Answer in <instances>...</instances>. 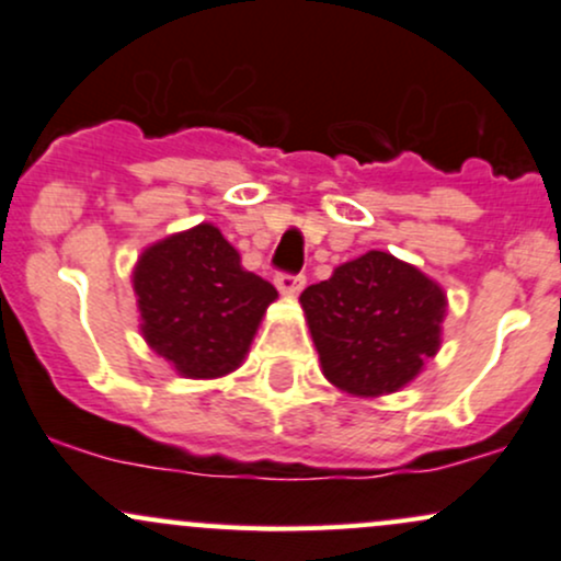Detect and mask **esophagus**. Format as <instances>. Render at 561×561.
<instances>
[{
  "label": "esophagus",
  "instance_id": "obj_1",
  "mask_svg": "<svg viewBox=\"0 0 561 561\" xmlns=\"http://www.w3.org/2000/svg\"><path fill=\"white\" fill-rule=\"evenodd\" d=\"M305 275H288V273H278L275 275V286L283 297H297V294L305 288Z\"/></svg>",
  "mask_w": 561,
  "mask_h": 561
}]
</instances>
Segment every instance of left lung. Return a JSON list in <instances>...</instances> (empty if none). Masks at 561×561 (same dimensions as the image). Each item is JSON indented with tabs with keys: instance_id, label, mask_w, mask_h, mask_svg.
<instances>
[{
	"instance_id": "1",
	"label": "left lung",
	"mask_w": 561,
	"mask_h": 561,
	"mask_svg": "<svg viewBox=\"0 0 561 561\" xmlns=\"http://www.w3.org/2000/svg\"><path fill=\"white\" fill-rule=\"evenodd\" d=\"M299 301L323 376L352 398L400 392L443 344V286L387 251L339 264Z\"/></svg>"
}]
</instances>
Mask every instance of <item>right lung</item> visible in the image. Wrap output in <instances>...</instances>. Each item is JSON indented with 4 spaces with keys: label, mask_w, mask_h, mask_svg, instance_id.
Instances as JSON below:
<instances>
[{
    "label": "right lung",
    "mask_w": 561,
    "mask_h": 561,
    "mask_svg": "<svg viewBox=\"0 0 561 561\" xmlns=\"http://www.w3.org/2000/svg\"><path fill=\"white\" fill-rule=\"evenodd\" d=\"M131 288L145 344L182 379H222L241 368L264 312L278 299L211 222L142 249Z\"/></svg>",
    "instance_id": "right-lung-1"
}]
</instances>
